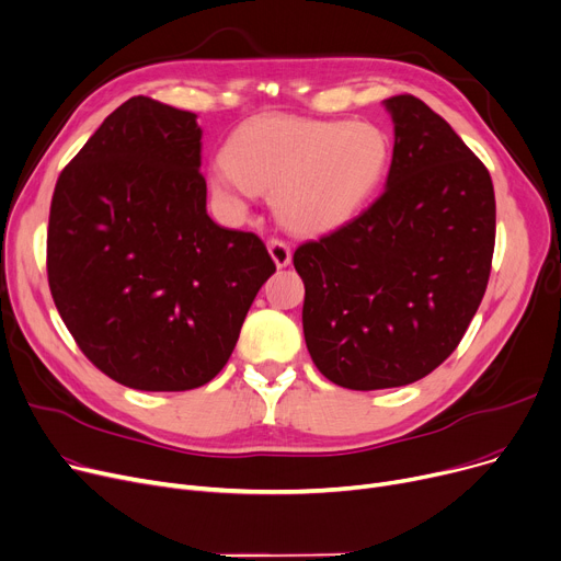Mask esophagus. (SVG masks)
I'll list each match as a JSON object with an SVG mask.
<instances>
[{"instance_id": "34e87169", "label": "esophagus", "mask_w": 561, "mask_h": 561, "mask_svg": "<svg viewBox=\"0 0 561 561\" xmlns=\"http://www.w3.org/2000/svg\"><path fill=\"white\" fill-rule=\"evenodd\" d=\"M268 252H271L273 261L277 263V268H286V265L290 263V245L282 239H275V236L268 241Z\"/></svg>"}]
</instances>
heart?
<instances>
[{
    "label": "heart",
    "mask_w": 561,
    "mask_h": 561,
    "mask_svg": "<svg viewBox=\"0 0 561 561\" xmlns=\"http://www.w3.org/2000/svg\"><path fill=\"white\" fill-rule=\"evenodd\" d=\"M387 163V136L373 125L268 115L229 138L211 184L233 206L275 191V214L288 229L320 233L362 209Z\"/></svg>",
    "instance_id": "b5f03b06"
}]
</instances>
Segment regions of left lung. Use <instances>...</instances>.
Masks as SVG:
<instances>
[{"label": "left lung", "mask_w": 561, "mask_h": 561, "mask_svg": "<svg viewBox=\"0 0 561 561\" xmlns=\"http://www.w3.org/2000/svg\"><path fill=\"white\" fill-rule=\"evenodd\" d=\"M387 108V188L293 252L309 355L352 391L411 385L453 355L484 298L495 245L486 165L423 100L404 93Z\"/></svg>", "instance_id": "1"}]
</instances>
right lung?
I'll list each match as a JSON object with an SVG mask.
<instances>
[{
  "label": "right lung",
  "instance_id": "1",
  "mask_svg": "<svg viewBox=\"0 0 561 561\" xmlns=\"http://www.w3.org/2000/svg\"><path fill=\"white\" fill-rule=\"evenodd\" d=\"M195 113L131 98L58 174L47 225L54 305L95 368L138 391H188L229 362L275 273L252 231L206 214Z\"/></svg>",
  "mask_w": 561,
  "mask_h": 561
}]
</instances>
